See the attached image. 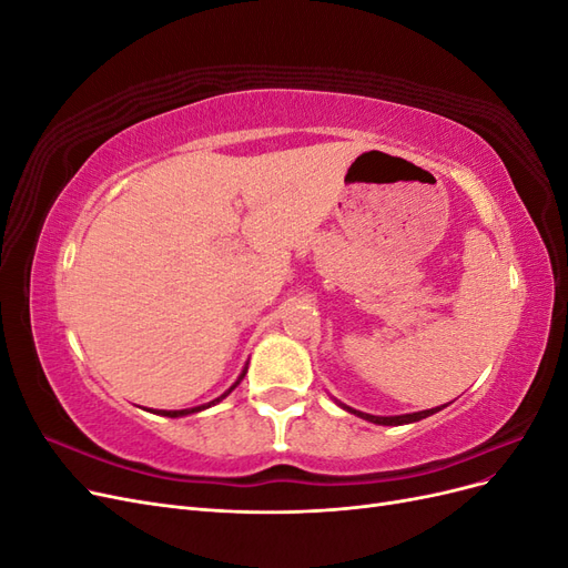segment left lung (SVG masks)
Segmentation results:
<instances>
[{
	"mask_svg": "<svg viewBox=\"0 0 568 568\" xmlns=\"http://www.w3.org/2000/svg\"><path fill=\"white\" fill-rule=\"evenodd\" d=\"M338 405H341V403H338ZM341 407H343V409H348V412H353V415H357V417H363V419L372 422V424H382V426H400V424H412V422H419V419L432 417L434 412L443 409L445 405H440V407H432V409H422V412H412V415H398V417H376V415H367V412L353 409V407H348V405H341Z\"/></svg>",
	"mask_w": 568,
	"mask_h": 568,
	"instance_id": "1",
	"label": "left lung"
}]
</instances>
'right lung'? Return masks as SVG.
Returning a JSON list of instances; mask_svg holds the SVG:
<instances>
[{
  "mask_svg": "<svg viewBox=\"0 0 568 568\" xmlns=\"http://www.w3.org/2000/svg\"><path fill=\"white\" fill-rule=\"evenodd\" d=\"M246 376V369L239 374V379L234 382V386L230 388V390H225L220 395V398H215V400H211V403H205V405H199V407H189V409H159V415H163V417H186V415H194V412H201V409H205V407H211V405H215V403H220L222 398H227V395L239 386V382H242Z\"/></svg>",
  "mask_w": 568,
  "mask_h": 568,
  "instance_id": "obj_1",
  "label": "right lung"
}]
</instances>
